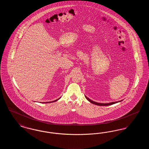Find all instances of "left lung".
Wrapping results in <instances>:
<instances>
[{
    "label": "left lung",
    "instance_id": "left-lung-1",
    "mask_svg": "<svg viewBox=\"0 0 149 149\" xmlns=\"http://www.w3.org/2000/svg\"><path fill=\"white\" fill-rule=\"evenodd\" d=\"M85 98L86 99H87L89 102H90L91 103L94 104H95V105H97V106H110V105H112V104H116L117 103H118V102H120L122 100H120V101H117V102H111V103H98V102H94V101H93L91 99L88 98L86 95H85Z\"/></svg>",
    "mask_w": 149,
    "mask_h": 149
}]
</instances>
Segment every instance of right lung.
Instances as JSON below:
<instances>
[{
	"mask_svg": "<svg viewBox=\"0 0 149 149\" xmlns=\"http://www.w3.org/2000/svg\"><path fill=\"white\" fill-rule=\"evenodd\" d=\"M61 98V97L60 98H58L57 99H56V100H54V101H51V102H42V103H52V102H56L57 100H58V99H60Z\"/></svg>",
	"mask_w": 149,
	"mask_h": 149,
	"instance_id": "1",
	"label": "right lung"
}]
</instances>
